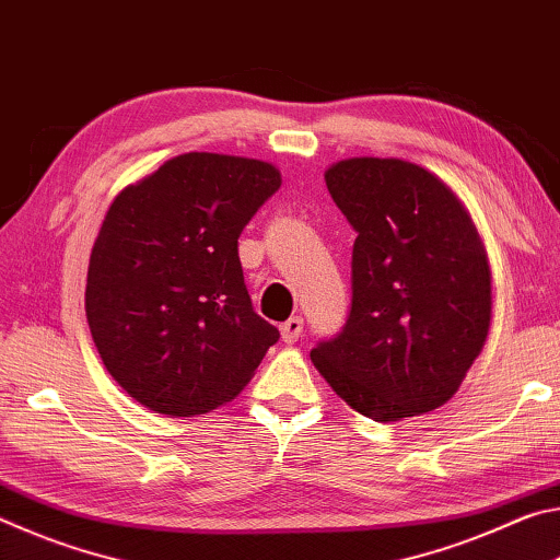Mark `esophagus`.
Returning <instances> with one entry per match:
<instances>
[{
	"instance_id": "obj_1",
	"label": "esophagus",
	"mask_w": 560,
	"mask_h": 560,
	"mask_svg": "<svg viewBox=\"0 0 560 560\" xmlns=\"http://www.w3.org/2000/svg\"><path fill=\"white\" fill-rule=\"evenodd\" d=\"M303 334V318L301 316H291L289 320H283L281 324V338L287 340V343H296Z\"/></svg>"
}]
</instances>
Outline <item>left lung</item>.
I'll return each mask as SVG.
<instances>
[{
  "mask_svg": "<svg viewBox=\"0 0 560 560\" xmlns=\"http://www.w3.org/2000/svg\"><path fill=\"white\" fill-rule=\"evenodd\" d=\"M326 185L358 236L346 326L311 360L375 422L430 412L457 393L489 334L479 234L452 189L405 160H340Z\"/></svg>",
  "mask_w": 560,
  "mask_h": 560,
  "instance_id": "left-lung-1",
  "label": "left lung"
}]
</instances>
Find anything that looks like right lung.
Wrapping results in <instances>:
<instances>
[{
	"label": "right lung",
	"mask_w": 560,
	"mask_h": 560,
	"mask_svg": "<svg viewBox=\"0 0 560 560\" xmlns=\"http://www.w3.org/2000/svg\"><path fill=\"white\" fill-rule=\"evenodd\" d=\"M279 187L261 160L187 153L113 200L91 252L86 316L103 365L140 405L210 412L279 340L240 261L242 230Z\"/></svg>",
	"instance_id": "right-lung-1"
}]
</instances>
